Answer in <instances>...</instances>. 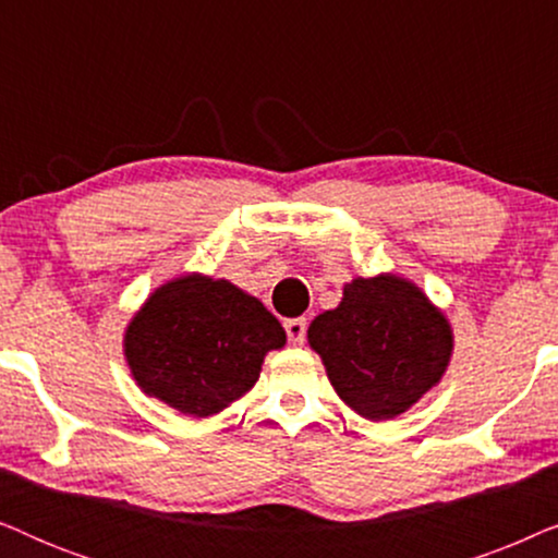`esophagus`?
<instances>
[{"label": "esophagus", "instance_id": "34e87169", "mask_svg": "<svg viewBox=\"0 0 558 558\" xmlns=\"http://www.w3.org/2000/svg\"><path fill=\"white\" fill-rule=\"evenodd\" d=\"M284 330H287V338H289V342H292V345H302L304 335H307V319H304V317L287 319Z\"/></svg>", "mask_w": 558, "mask_h": 558}]
</instances>
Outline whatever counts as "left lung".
<instances>
[{"label":"left lung","instance_id":"left-lung-1","mask_svg":"<svg viewBox=\"0 0 558 558\" xmlns=\"http://www.w3.org/2000/svg\"><path fill=\"white\" fill-rule=\"evenodd\" d=\"M307 340L335 393L371 422L414 407L445 376L454 350L445 312L396 274L345 284L338 307L312 319Z\"/></svg>","mask_w":558,"mask_h":558}]
</instances>
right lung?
I'll use <instances>...</instances> for the list:
<instances>
[{
    "instance_id": "obj_1",
    "label": "right lung",
    "mask_w": 558,
    "mask_h": 558,
    "mask_svg": "<svg viewBox=\"0 0 558 558\" xmlns=\"http://www.w3.org/2000/svg\"><path fill=\"white\" fill-rule=\"evenodd\" d=\"M284 342V327L256 296L185 274L147 296L126 325L124 355L144 393L205 418L248 393L266 353Z\"/></svg>"
}]
</instances>
